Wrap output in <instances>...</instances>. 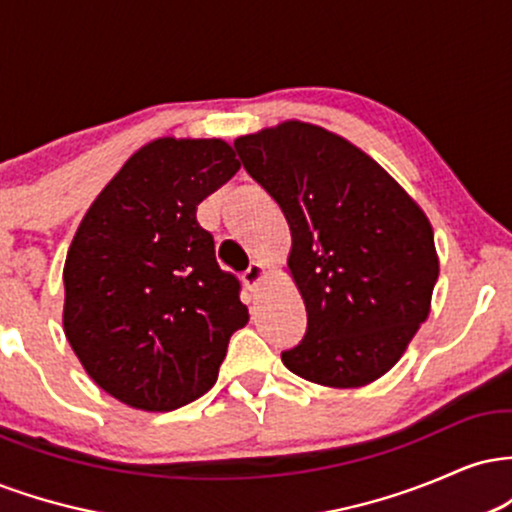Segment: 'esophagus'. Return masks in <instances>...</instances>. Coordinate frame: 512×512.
I'll return each mask as SVG.
<instances>
[{
  "instance_id": "34e87169",
  "label": "esophagus",
  "mask_w": 512,
  "mask_h": 512,
  "mask_svg": "<svg viewBox=\"0 0 512 512\" xmlns=\"http://www.w3.org/2000/svg\"><path fill=\"white\" fill-rule=\"evenodd\" d=\"M264 276H267V267H264V264H260V262H252L248 267V272L243 274V281H245V286H248L250 291H257V289H260L262 281H264Z\"/></svg>"
}]
</instances>
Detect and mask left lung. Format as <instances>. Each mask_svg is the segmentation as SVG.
<instances>
[{
  "label": "left lung",
  "instance_id": "obj_1",
  "mask_svg": "<svg viewBox=\"0 0 512 512\" xmlns=\"http://www.w3.org/2000/svg\"><path fill=\"white\" fill-rule=\"evenodd\" d=\"M233 146L291 228L286 269L308 330L281 361L315 385L375 383L431 313L440 264L424 209L366 151L320 125L284 120Z\"/></svg>",
  "mask_w": 512,
  "mask_h": 512
}]
</instances>
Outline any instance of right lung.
I'll return each instance as SVG.
<instances>
[{
	"label": "right lung",
	"mask_w": 512,
	"mask_h": 512,
	"mask_svg": "<svg viewBox=\"0 0 512 512\" xmlns=\"http://www.w3.org/2000/svg\"><path fill=\"white\" fill-rule=\"evenodd\" d=\"M240 170L223 139L158 137L98 192L64 260L62 327L88 378L122 404L173 411L219 378L248 325L197 207Z\"/></svg>",
	"instance_id": "obj_1"
}]
</instances>
